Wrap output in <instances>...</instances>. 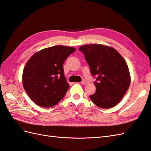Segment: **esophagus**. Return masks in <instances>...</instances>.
Instances as JSON below:
<instances>
[{"label": "esophagus", "mask_w": 151, "mask_h": 151, "mask_svg": "<svg viewBox=\"0 0 151 151\" xmlns=\"http://www.w3.org/2000/svg\"><path fill=\"white\" fill-rule=\"evenodd\" d=\"M81 83L83 84V85H86V84H87V83H88V82H87V80H82V81Z\"/></svg>", "instance_id": "obj_1"}]
</instances>
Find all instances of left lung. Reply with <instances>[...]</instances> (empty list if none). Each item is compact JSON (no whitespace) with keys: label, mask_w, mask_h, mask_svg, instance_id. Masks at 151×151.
<instances>
[{"label":"left lung","mask_w":151,"mask_h":151,"mask_svg":"<svg viewBox=\"0 0 151 151\" xmlns=\"http://www.w3.org/2000/svg\"><path fill=\"white\" fill-rule=\"evenodd\" d=\"M93 76H97L96 92L90 99L100 108L109 109L120 102L129 89L131 75L125 59L114 48L93 44L79 48Z\"/></svg>","instance_id":"obj_1"}]
</instances>
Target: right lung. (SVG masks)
<instances>
[{
	"instance_id": "right-lung-1",
	"label": "right lung",
	"mask_w": 151,
	"mask_h": 151,
	"mask_svg": "<svg viewBox=\"0 0 151 151\" xmlns=\"http://www.w3.org/2000/svg\"><path fill=\"white\" fill-rule=\"evenodd\" d=\"M75 51V47L55 45L35 52L28 60L22 73V84L33 102L51 107L64 98L69 85L63 64Z\"/></svg>"
}]
</instances>
